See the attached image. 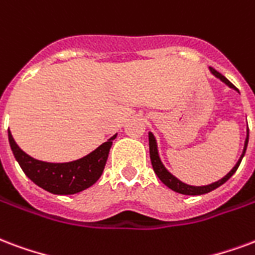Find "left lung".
<instances>
[{
    "mask_svg": "<svg viewBox=\"0 0 255 255\" xmlns=\"http://www.w3.org/2000/svg\"><path fill=\"white\" fill-rule=\"evenodd\" d=\"M209 70L212 71V74L216 75L218 78L223 81L224 84H227L230 88H233V89L238 90L235 86H234L230 81L224 77L223 74H220L219 71L214 69V67H209ZM248 142H249V133H248V137H246V142H245V150H243V154L241 156V159L238 161V163L234 166V169L230 173H228L226 177H223L222 180H219L218 182H214V184H211V185H207V186H190V185H186L184 182H181L180 180H177L174 175H171L169 171L166 170L163 165L159 161V156H158V151H156V144H155V139L152 136V133H148V144H150V159H151V165H152V169L155 171V174L158 175V178L165 184L167 188H170L171 190H174L177 193H181V195H189V196H199V195H205V193H208L211 190L216 189L219 188L220 185H223L226 181L230 180V177L237 171V169L241 165V161H242L243 155H245V151H246V147H248Z\"/></svg>",
    "mask_w": 255,
    "mask_h": 255,
    "instance_id": "1",
    "label": "left lung"
}]
</instances>
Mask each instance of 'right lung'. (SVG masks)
Segmentation results:
<instances>
[{
  "instance_id": "1",
  "label": "right lung",
  "mask_w": 255,
  "mask_h": 255,
  "mask_svg": "<svg viewBox=\"0 0 255 255\" xmlns=\"http://www.w3.org/2000/svg\"><path fill=\"white\" fill-rule=\"evenodd\" d=\"M7 135L13 155L18 165L21 166L22 171L36 185L54 195H74L93 185L103 174L112 140L116 137V135L112 136L108 142L103 143L89 155L84 156L78 161L67 163H48L37 161L25 154L16 144L12 133L9 132Z\"/></svg>"
}]
</instances>
